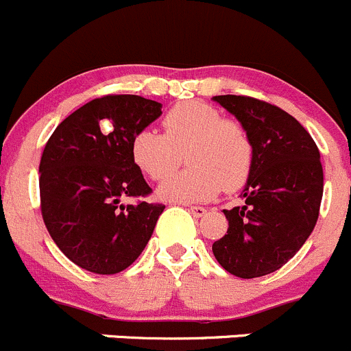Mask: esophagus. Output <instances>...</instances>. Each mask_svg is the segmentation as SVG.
<instances>
[{
  "mask_svg": "<svg viewBox=\"0 0 351 351\" xmlns=\"http://www.w3.org/2000/svg\"><path fill=\"white\" fill-rule=\"evenodd\" d=\"M189 211L195 216V218H202L206 215V208L202 206H189Z\"/></svg>",
  "mask_w": 351,
  "mask_h": 351,
  "instance_id": "34e87169",
  "label": "esophagus"
}]
</instances>
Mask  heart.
Instances as JSON below:
<instances>
[{"instance_id":"1","label":"heart","mask_w":351,"mask_h":351,"mask_svg":"<svg viewBox=\"0 0 351 351\" xmlns=\"http://www.w3.org/2000/svg\"><path fill=\"white\" fill-rule=\"evenodd\" d=\"M165 135L140 130L131 140V160L147 178H166L182 160L189 168L169 176L157 189L162 201L204 202L221 189L239 191L247 182L254 162V147L241 123L221 117L202 101L176 104L162 119Z\"/></svg>"}]
</instances>
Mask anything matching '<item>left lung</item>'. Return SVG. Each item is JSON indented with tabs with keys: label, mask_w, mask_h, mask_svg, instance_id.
<instances>
[{
	"label": "left lung",
	"mask_w": 351,
	"mask_h": 351,
	"mask_svg": "<svg viewBox=\"0 0 351 351\" xmlns=\"http://www.w3.org/2000/svg\"><path fill=\"white\" fill-rule=\"evenodd\" d=\"M213 100L235 116L254 147L244 202L223 209L228 230L213 254L235 277H263L286 265L315 227L324 192L320 152L308 131L279 107L241 95Z\"/></svg>",
	"instance_id": "obj_1"
}]
</instances>
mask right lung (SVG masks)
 <instances>
[{
	"instance_id": "1",
	"label": "right lung",
	"mask_w": 351,
	"mask_h": 351,
	"mask_svg": "<svg viewBox=\"0 0 351 351\" xmlns=\"http://www.w3.org/2000/svg\"><path fill=\"white\" fill-rule=\"evenodd\" d=\"M138 95L95 98L65 117L39 162L43 220L58 250L100 275L126 270L152 237L162 204H123L152 192L131 160L140 130L162 114Z\"/></svg>"
}]
</instances>
